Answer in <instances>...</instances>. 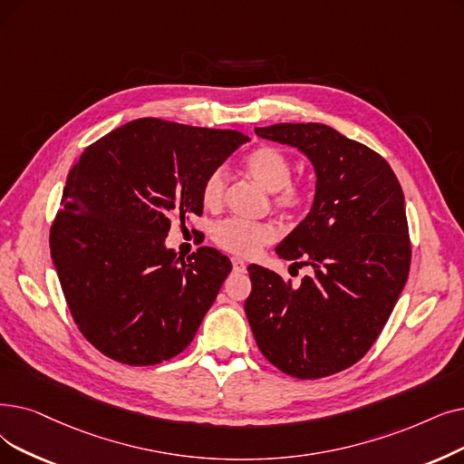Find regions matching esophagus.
Here are the masks:
<instances>
[{"mask_svg":"<svg viewBox=\"0 0 464 464\" xmlns=\"http://www.w3.org/2000/svg\"><path fill=\"white\" fill-rule=\"evenodd\" d=\"M231 264H233V271H235V273H245V271H246V264H245L243 259L233 257Z\"/></svg>","mask_w":464,"mask_h":464,"instance_id":"34e87169","label":"esophagus"}]
</instances>
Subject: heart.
Masks as SVG:
<instances>
[{"instance_id": "b5f03b06", "label": "heart", "mask_w": 464, "mask_h": 464, "mask_svg": "<svg viewBox=\"0 0 464 464\" xmlns=\"http://www.w3.org/2000/svg\"><path fill=\"white\" fill-rule=\"evenodd\" d=\"M245 167L257 184L273 191V208L282 216H297L304 212L313 198L309 184L292 179L290 157L275 148L261 146L252 150ZM226 193V174L221 169H214L207 174L200 186V198L207 208H218ZM275 238V229L269 224H252V221L227 218L212 227V240L226 252L237 256H250L261 246L269 245Z\"/></svg>"}]
</instances>
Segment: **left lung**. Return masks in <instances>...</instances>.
I'll use <instances>...</instances> for the list:
<instances>
[{
    "instance_id": "8db88e82",
    "label": "left lung",
    "mask_w": 464,
    "mask_h": 464,
    "mask_svg": "<svg viewBox=\"0 0 464 464\" xmlns=\"http://www.w3.org/2000/svg\"><path fill=\"white\" fill-rule=\"evenodd\" d=\"M256 134L313 160V208L276 246L282 259L313 275L295 286L252 264L245 311L275 368L297 379L328 377L372 349L406 285L411 240L404 191L385 159L328 125L278 123Z\"/></svg>"
}]
</instances>
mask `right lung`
I'll return each instance as SVG.
<instances>
[{
  "label": "right lung",
  "mask_w": 464,
  "mask_h": 464,
  "mask_svg": "<svg viewBox=\"0 0 464 464\" xmlns=\"http://www.w3.org/2000/svg\"><path fill=\"white\" fill-rule=\"evenodd\" d=\"M238 130L142 117L85 148L51 224V256L79 332L104 356L153 366L182 353L231 273L200 246L165 248L174 219L203 214L200 186L238 148Z\"/></svg>",
  "instance_id": "obj_1"
}]
</instances>
